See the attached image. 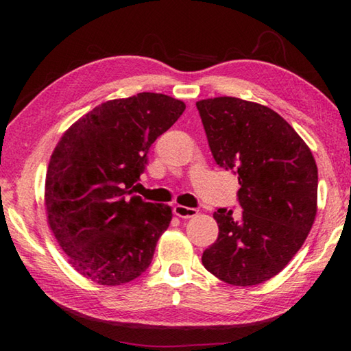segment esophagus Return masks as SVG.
Masks as SVG:
<instances>
[{
  "label": "esophagus",
  "mask_w": 351,
  "mask_h": 351,
  "mask_svg": "<svg viewBox=\"0 0 351 351\" xmlns=\"http://www.w3.org/2000/svg\"><path fill=\"white\" fill-rule=\"evenodd\" d=\"M173 213L180 218H193V217H197L198 210L193 209V207H186V206L178 204L173 207Z\"/></svg>",
  "instance_id": "1"
}]
</instances>
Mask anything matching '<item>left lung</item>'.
<instances>
[{"label": "left lung", "mask_w": 351, "mask_h": 351, "mask_svg": "<svg viewBox=\"0 0 351 351\" xmlns=\"http://www.w3.org/2000/svg\"><path fill=\"white\" fill-rule=\"evenodd\" d=\"M218 165L239 175L243 213L218 209V239L204 268L229 285L277 276L304 245L317 213V165L310 147L268 106L237 97L197 102Z\"/></svg>", "instance_id": "left-lung-1"}]
</instances>
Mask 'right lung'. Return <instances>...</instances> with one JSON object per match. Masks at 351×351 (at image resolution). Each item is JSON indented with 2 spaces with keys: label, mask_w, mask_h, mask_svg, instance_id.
Wrapping results in <instances>:
<instances>
[{
  "label": "right lung",
  "mask_w": 351,
  "mask_h": 351,
  "mask_svg": "<svg viewBox=\"0 0 351 351\" xmlns=\"http://www.w3.org/2000/svg\"><path fill=\"white\" fill-rule=\"evenodd\" d=\"M186 110L182 100L139 93L114 99L75 121L51 154L45 209L69 265L99 285L138 278L171 221V207L142 201L133 184L147 153Z\"/></svg>",
  "instance_id": "obj_1"
}]
</instances>
